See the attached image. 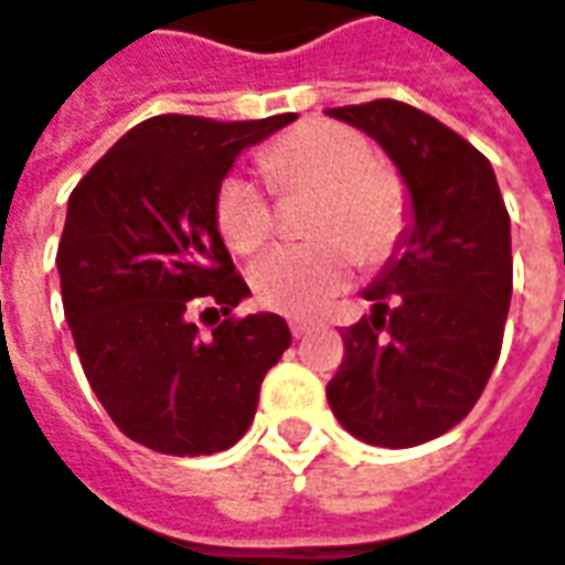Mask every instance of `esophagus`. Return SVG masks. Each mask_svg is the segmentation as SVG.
Listing matches in <instances>:
<instances>
[{"label": "esophagus", "instance_id": "esophagus-1", "mask_svg": "<svg viewBox=\"0 0 565 565\" xmlns=\"http://www.w3.org/2000/svg\"><path fill=\"white\" fill-rule=\"evenodd\" d=\"M289 330H292V337H296V340H301V337H305V333L311 330V321H301V318H292V321H289Z\"/></svg>", "mask_w": 565, "mask_h": 565}]
</instances>
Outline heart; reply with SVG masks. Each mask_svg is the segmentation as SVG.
Wrapping results in <instances>:
<instances>
[{
	"label": "heart",
	"mask_w": 565,
	"mask_h": 565,
	"mask_svg": "<svg viewBox=\"0 0 565 565\" xmlns=\"http://www.w3.org/2000/svg\"><path fill=\"white\" fill-rule=\"evenodd\" d=\"M264 168L286 190L321 184L318 228L347 232L311 244H282L250 269V286L260 305L292 318H311L353 282L362 260L360 243L365 254H381L397 238L404 196L397 181L375 164L372 142L343 124H301L269 146ZM215 225L238 254L264 247L276 232V206L267 186L250 174H228L215 193Z\"/></svg>",
	"instance_id": "b5f03b06"
}]
</instances>
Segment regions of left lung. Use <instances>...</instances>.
Wrapping results in <instances>:
<instances>
[{
	"label": "left lung",
	"mask_w": 565,
	"mask_h": 565,
	"mask_svg": "<svg viewBox=\"0 0 565 565\" xmlns=\"http://www.w3.org/2000/svg\"><path fill=\"white\" fill-rule=\"evenodd\" d=\"M372 136L409 196V225L375 282L372 315L343 333L327 384L340 426L365 445L413 448L458 426L502 350L512 301V225L493 164L404 100L330 107Z\"/></svg>",
	"instance_id": "1"
}]
</instances>
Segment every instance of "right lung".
Instances as JSON below:
<instances>
[{"label": "right lung", "instance_id": "1", "mask_svg": "<svg viewBox=\"0 0 565 565\" xmlns=\"http://www.w3.org/2000/svg\"><path fill=\"white\" fill-rule=\"evenodd\" d=\"M296 114L218 124L142 120L72 190L56 250L63 311L100 407L132 441L178 458L225 451L254 423L260 384L292 333L279 315L225 318L250 289L215 225L235 158Z\"/></svg>", "mask_w": 565, "mask_h": 565}]
</instances>
